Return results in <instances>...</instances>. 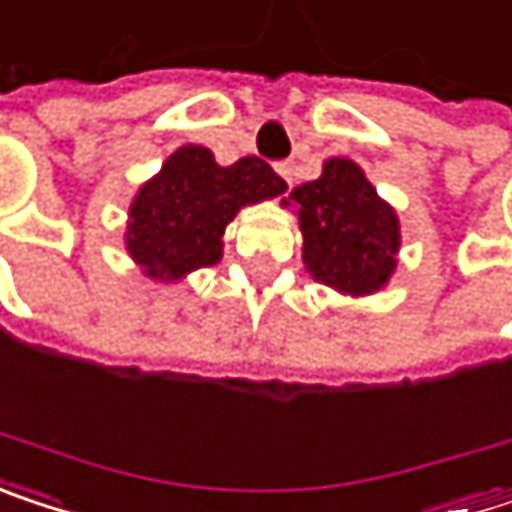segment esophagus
<instances>
[{
  "mask_svg": "<svg viewBox=\"0 0 512 512\" xmlns=\"http://www.w3.org/2000/svg\"><path fill=\"white\" fill-rule=\"evenodd\" d=\"M275 169H278V175H281V178H284V181H287V184L293 187V163L284 161V163H278Z\"/></svg>",
  "mask_w": 512,
  "mask_h": 512,
  "instance_id": "obj_1",
  "label": "esophagus"
}]
</instances>
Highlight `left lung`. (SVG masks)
Returning <instances> with one entry per match:
<instances>
[{"instance_id":"obj_1","label":"left lung","mask_w":512,"mask_h":512,"mask_svg":"<svg viewBox=\"0 0 512 512\" xmlns=\"http://www.w3.org/2000/svg\"><path fill=\"white\" fill-rule=\"evenodd\" d=\"M302 260L313 281L340 296L363 299L384 290L398 266L401 222L366 172L349 158H328L316 181L293 187Z\"/></svg>"}]
</instances>
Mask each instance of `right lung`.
<instances>
[{"mask_svg":"<svg viewBox=\"0 0 512 512\" xmlns=\"http://www.w3.org/2000/svg\"><path fill=\"white\" fill-rule=\"evenodd\" d=\"M284 190V178L255 155L219 166L210 149L187 143L134 193L125 252L146 278L178 284L222 260V234L240 210Z\"/></svg>","mask_w":512,"mask_h":512,"instance_id":"add662e5","label":"right lung"}]
</instances>
